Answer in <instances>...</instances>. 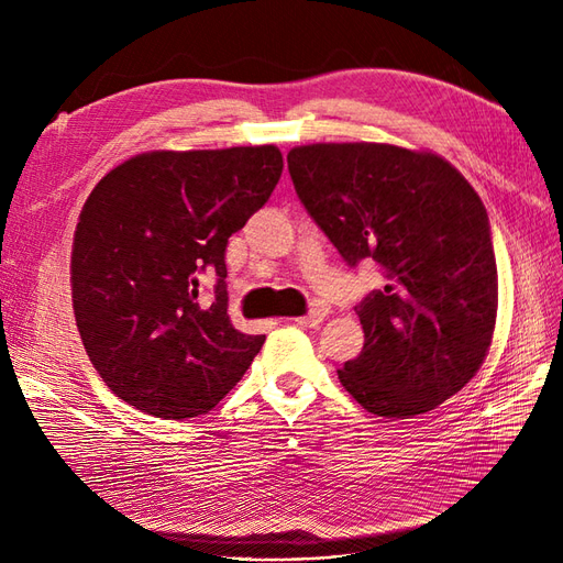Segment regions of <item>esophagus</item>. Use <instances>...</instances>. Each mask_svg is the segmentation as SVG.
I'll use <instances>...</instances> for the list:
<instances>
[{
  "label": "esophagus",
  "instance_id": "34e87169",
  "mask_svg": "<svg viewBox=\"0 0 563 563\" xmlns=\"http://www.w3.org/2000/svg\"><path fill=\"white\" fill-rule=\"evenodd\" d=\"M327 319V310H312L310 314H302V317H298L296 321L300 323V327H310V329H314V327H319V323Z\"/></svg>",
  "mask_w": 563,
  "mask_h": 563
}]
</instances>
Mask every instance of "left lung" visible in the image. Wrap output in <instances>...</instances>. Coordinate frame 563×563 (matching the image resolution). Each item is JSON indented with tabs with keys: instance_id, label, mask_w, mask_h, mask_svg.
Instances as JSON below:
<instances>
[{
	"instance_id": "1",
	"label": "left lung",
	"mask_w": 563,
	"mask_h": 563,
	"mask_svg": "<svg viewBox=\"0 0 563 563\" xmlns=\"http://www.w3.org/2000/svg\"><path fill=\"white\" fill-rule=\"evenodd\" d=\"M296 192L350 265L373 258L387 284L356 314L364 350L338 378L368 413L411 418L463 389L498 314V267L479 195L444 157L389 143L288 152Z\"/></svg>"
}]
</instances>
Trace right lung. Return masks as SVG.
<instances>
[{
    "mask_svg": "<svg viewBox=\"0 0 563 563\" xmlns=\"http://www.w3.org/2000/svg\"><path fill=\"white\" fill-rule=\"evenodd\" d=\"M275 145L155 150L100 178L73 244V308L100 378L139 411L183 420L242 380L265 335L228 314V240L269 199ZM213 271L212 298L200 275Z\"/></svg>",
    "mask_w": 563,
    "mask_h": 563,
    "instance_id": "1",
    "label": "right lung"
}]
</instances>
